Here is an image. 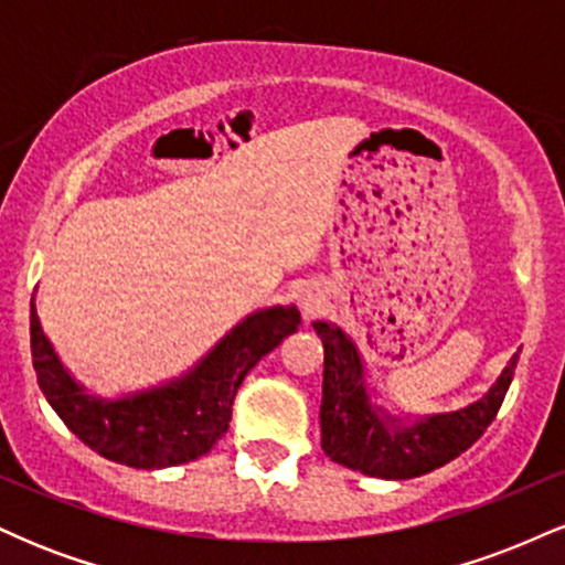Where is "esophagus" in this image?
Wrapping results in <instances>:
<instances>
[{"label": "esophagus", "mask_w": 565, "mask_h": 565, "mask_svg": "<svg viewBox=\"0 0 565 565\" xmlns=\"http://www.w3.org/2000/svg\"><path fill=\"white\" fill-rule=\"evenodd\" d=\"M319 308H321V300H316V297H302V313H305V319H313L316 313H319Z\"/></svg>", "instance_id": "esophagus-1"}]
</instances>
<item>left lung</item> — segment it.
<instances>
[{
	"label": "left lung",
	"instance_id": "1",
	"mask_svg": "<svg viewBox=\"0 0 565 565\" xmlns=\"http://www.w3.org/2000/svg\"><path fill=\"white\" fill-rule=\"evenodd\" d=\"M313 327L323 342V454L350 470L393 481L425 476L468 451L494 423L518 364L515 353L499 374L497 385L472 406L419 419L412 427H395L369 404L353 342L327 321H316Z\"/></svg>",
	"mask_w": 565,
	"mask_h": 565
}]
</instances>
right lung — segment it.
Returning a JSON list of instances; mask_svg holds the SVG:
<instances>
[{
	"instance_id": "right-lung-1",
	"label": "right lung",
	"mask_w": 565,
	"mask_h": 565,
	"mask_svg": "<svg viewBox=\"0 0 565 565\" xmlns=\"http://www.w3.org/2000/svg\"><path fill=\"white\" fill-rule=\"evenodd\" d=\"M297 308L249 316L191 374L125 401L93 398L71 380L39 327L31 300V359L44 398L82 444L127 468H172L228 433L233 398L249 369L300 327Z\"/></svg>"
}]
</instances>
